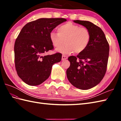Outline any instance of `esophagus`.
<instances>
[{"label":"esophagus","mask_w":121,"mask_h":121,"mask_svg":"<svg viewBox=\"0 0 121 121\" xmlns=\"http://www.w3.org/2000/svg\"><path fill=\"white\" fill-rule=\"evenodd\" d=\"M68 58V56H65V55H62V60H66V59H67Z\"/></svg>","instance_id":"obj_1"}]
</instances>
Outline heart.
<instances>
[{
	"mask_svg": "<svg viewBox=\"0 0 121 121\" xmlns=\"http://www.w3.org/2000/svg\"><path fill=\"white\" fill-rule=\"evenodd\" d=\"M58 34L51 32L49 34L50 42L56 49L65 47L60 50L61 52L69 54L74 51L77 53L82 52L88 46L91 40V33L86 27L67 22L57 29Z\"/></svg>",
	"mask_w": 121,
	"mask_h": 121,
	"instance_id": "heart-1",
	"label": "heart"
}]
</instances>
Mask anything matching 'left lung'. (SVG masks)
I'll use <instances>...</instances> for the list:
<instances>
[{"instance_id":"obj_1","label":"left lung","mask_w":121,"mask_h":121,"mask_svg":"<svg viewBox=\"0 0 121 121\" xmlns=\"http://www.w3.org/2000/svg\"><path fill=\"white\" fill-rule=\"evenodd\" d=\"M74 22L88 29L91 40L86 49L75 56H70V66L66 76L72 85L80 89H91L98 84L106 73L109 45L104 32L92 23L81 20Z\"/></svg>"}]
</instances>
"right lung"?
<instances>
[{"mask_svg": "<svg viewBox=\"0 0 121 121\" xmlns=\"http://www.w3.org/2000/svg\"><path fill=\"white\" fill-rule=\"evenodd\" d=\"M66 21L63 18H41L24 25L15 40V67L24 83L37 86L49 77L53 64L60 62L62 54L45 55L53 50L49 34L56 27Z\"/></svg>", "mask_w": 121, "mask_h": 121, "instance_id": "right-lung-1", "label": "right lung"}]
</instances>
